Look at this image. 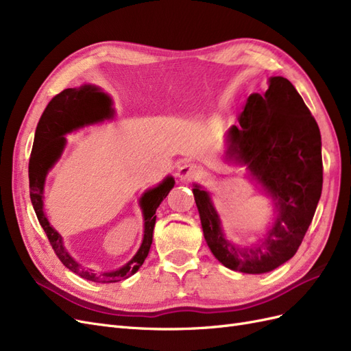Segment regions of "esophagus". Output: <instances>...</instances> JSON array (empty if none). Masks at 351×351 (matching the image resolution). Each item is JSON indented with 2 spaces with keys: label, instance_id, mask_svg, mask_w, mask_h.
<instances>
[{
  "label": "esophagus",
  "instance_id": "obj_1",
  "mask_svg": "<svg viewBox=\"0 0 351 351\" xmlns=\"http://www.w3.org/2000/svg\"><path fill=\"white\" fill-rule=\"evenodd\" d=\"M202 176V168L193 162H186L178 168L177 177L183 182H192V180Z\"/></svg>",
  "mask_w": 351,
  "mask_h": 351
}]
</instances>
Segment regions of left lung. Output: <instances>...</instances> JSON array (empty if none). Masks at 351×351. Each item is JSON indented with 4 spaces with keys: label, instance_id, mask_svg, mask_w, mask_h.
<instances>
[{
    "label": "left lung",
    "instance_id": "8db88e82",
    "mask_svg": "<svg viewBox=\"0 0 351 351\" xmlns=\"http://www.w3.org/2000/svg\"><path fill=\"white\" fill-rule=\"evenodd\" d=\"M239 123L228 132L227 158L246 165L275 200L272 228L256 246L239 247L224 237L208 192L195 186L193 195L214 256L232 271L263 274L294 256L313 219L324 182L321 132L291 82L280 76L263 95H250Z\"/></svg>",
    "mask_w": 351,
    "mask_h": 351
}]
</instances>
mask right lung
Instances as JSON below:
<instances>
[{"label":"right lung","instance_id":"obj_1","mask_svg":"<svg viewBox=\"0 0 351 351\" xmlns=\"http://www.w3.org/2000/svg\"><path fill=\"white\" fill-rule=\"evenodd\" d=\"M114 115V110L111 108V99L108 95L101 92L95 86H84L64 89L56 95L49 101L45 111L42 112L40 120L38 123L35 132L34 147L29 159V189H30V200L39 224L47 232V237L54 249L58 259L62 262L66 268L71 272L77 274L79 277L89 280L93 282H119L132 277V275L142 267L147 253H149L154 227L156 221V208L167 197L169 190L174 187V178L167 177L164 182L147 190L141 197V208L143 210L145 218V231L143 241L141 249L133 256V259L125 263L124 267L111 272H95L93 269L84 268L80 263L74 261L62 243V237L58 231L51 227L49 221L44 212V184L45 177L49 169L52 168L58 158L61 156L62 149L66 145V134L73 130H77L86 124H93L98 121H104L105 119H111Z\"/></svg>","mask_w":351,"mask_h":351}]
</instances>
